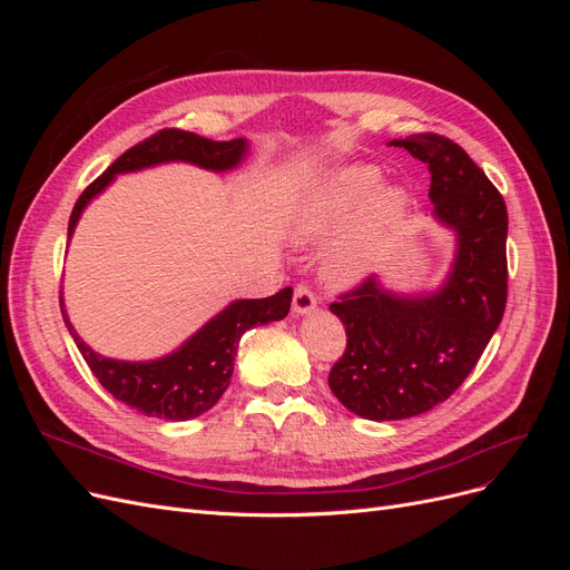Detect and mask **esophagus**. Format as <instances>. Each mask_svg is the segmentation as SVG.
<instances>
[{
    "label": "esophagus",
    "instance_id": "34e87169",
    "mask_svg": "<svg viewBox=\"0 0 570 570\" xmlns=\"http://www.w3.org/2000/svg\"><path fill=\"white\" fill-rule=\"evenodd\" d=\"M316 312V297L306 285L295 287V297H292V316H308Z\"/></svg>",
    "mask_w": 570,
    "mask_h": 570
}]
</instances>
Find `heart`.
I'll use <instances>...</instances> for the list:
<instances>
[{"label": "heart", "instance_id": "heart-1", "mask_svg": "<svg viewBox=\"0 0 570 570\" xmlns=\"http://www.w3.org/2000/svg\"><path fill=\"white\" fill-rule=\"evenodd\" d=\"M411 214L402 185L383 183L373 164L327 166L308 178L285 212V233L299 247L336 237L323 258L325 281L335 287L366 283L383 264Z\"/></svg>", "mask_w": 570, "mask_h": 570}]
</instances>
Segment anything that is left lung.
I'll return each mask as SVG.
<instances>
[{"label": "left lung", "instance_id": "left-lung-1", "mask_svg": "<svg viewBox=\"0 0 570 570\" xmlns=\"http://www.w3.org/2000/svg\"><path fill=\"white\" fill-rule=\"evenodd\" d=\"M390 147L428 166L433 216L454 235V258L435 289L396 292L381 275L331 312L347 352L327 377L333 394L368 421H402L442 404L473 371L507 306V204L469 154L423 132Z\"/></svg>", "mask_w": 570, "mask_h": 570}]
</instances>
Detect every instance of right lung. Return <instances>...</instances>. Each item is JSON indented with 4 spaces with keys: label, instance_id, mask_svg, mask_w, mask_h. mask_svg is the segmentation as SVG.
Returning <instances> with one entry per match:
<instances>
[{
    "label": "right lung",
    "instance_id": "add662e5",
    "mask_svg": "<svg viewBox=\"0 0 570 570\" xmlns=\"http://www.w3.org/2000/svg\"><path fill=\"white\" fill-rule=\"evenodd\" d=\"M247 137H235L228 142H216L209 137L168 128L149 140L128 149L101 174L73 206L68 220V243L76 233L78 220L88 204L97 199L105 189L126 174L164 166V164H189L214 174H228L247 159ZM292 287L275 292L266 299H235L223 306L216 316L206 321L197 333L189 335L180 347L159 358L124 361L97 354L90 344H85L66 314L61 295V314L68 333L76 340L82 358L88 361L101 387L109 390L118 402L137 409L145 416L161 421H189L209 411L223 392L228 390L239 337L249 327L283 321L289 312Z\"/></svg>",
    "mask_w": 570,
    "mask_h": 570
}]
</instances>
